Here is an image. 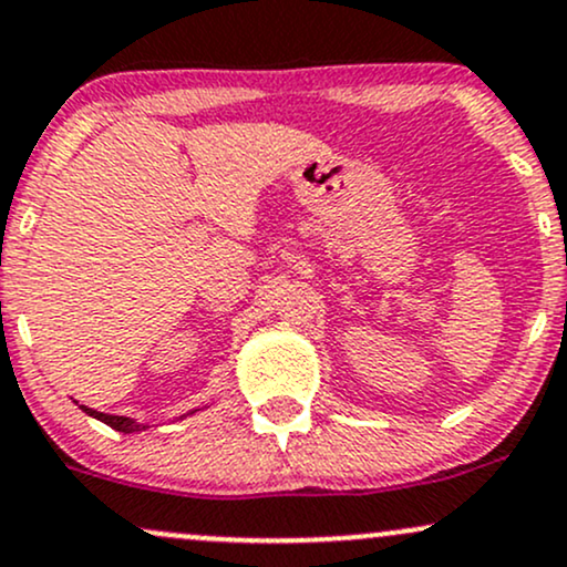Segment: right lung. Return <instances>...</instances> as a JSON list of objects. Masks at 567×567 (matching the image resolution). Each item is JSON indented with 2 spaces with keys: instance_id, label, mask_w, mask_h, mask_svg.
I'll return each instance as SVG.
<instances>
[{
  "instance_id": "1",
  "label": "right lung",
  "mask_w": 567,
  "mask_h": 567,
  "mask_svg": "<svg viewBox=\"0 0 567 567\" xmlns=\"http://www.w3.org/2000/svg\"><path fill=\"white\" fill-rule=\"evenodd\" d=\"M84 413L93 415V419L103 421V424H109L112 429H116V432H125V434H133V432H143V429H148L146 424H138L135 419H125V415H109V413H97V410L87 408V405H80Z\"/></svg>"
}]
</instances>
